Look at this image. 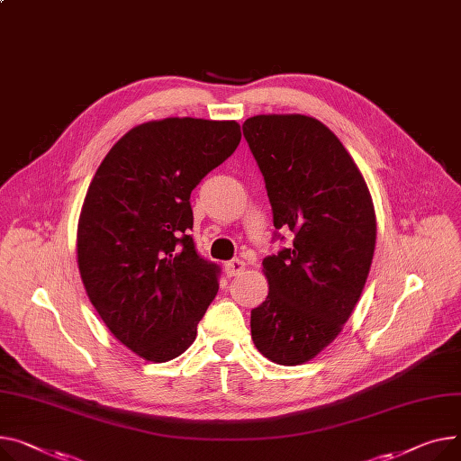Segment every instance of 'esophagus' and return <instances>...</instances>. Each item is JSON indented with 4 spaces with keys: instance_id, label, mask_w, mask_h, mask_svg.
Returning a JSON list of instances; mask_svg holds the SVG:
<instances>
[{
    "instance_id": "34e87169",
    "label": "esophagus",
    "mask_w": 461,
    "mask_h": 461,
    "mask_svg": "<svg viewBox=\"0 0 461 461\" xmlns=\"http://www.w3.org/2000/svg\"><path fill=\"white\" fill-rule=\"evenodd\" d=\"M244 267H247V263H244L242 259H231V261L226 263V274L228 276H239L244 270Z\"/></svg>"
}]
</instances>
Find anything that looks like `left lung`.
I'll return each mask as SVG.
<instances>
[{
    "mask_svg": "<svg viewBox=\"0 0 461 461\" xmlns=\"http://www.w3.org/2000/svg\"><path fill=\"white\" fill-rule=\"evenodd\" d=\"M265 177L274 228L291 249L263 261L268 294L252 310L256 348L278 365L319 356L350 319L376 247L366 181L343 142L305 114H258L242 124Z\"/></svg>",
    "mask_w": 461,
    "mask_h": 461,
    "instance_id": "8db88e82",
    "label": "left lung"
}]
</instances>
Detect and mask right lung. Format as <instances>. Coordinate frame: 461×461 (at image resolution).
Returning <instances> with one entry per match:
<instances>
[{
	"mask_svg": "<svg viewBox=\"0 0 461 461\" xmlns=\"http://www.w3.org/2000/svg\"><path fill=\"white\" fill-rule=\"evenodd\" d=\"M239 142L235 120L144 122L90 181L76 239L81 280L109 331L146 361L185 352L219 291V267L196 254L189 235V198Z\"/></svg>",
	"mask_w": 461,
	"mask_h": 461,
	"instance_id": "obj_1",
	"label": "right lung"
}]
</instances>
